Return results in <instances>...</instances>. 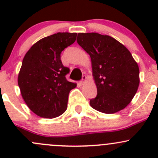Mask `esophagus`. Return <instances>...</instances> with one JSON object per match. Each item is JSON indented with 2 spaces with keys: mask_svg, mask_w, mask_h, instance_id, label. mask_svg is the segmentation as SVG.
I'll list each match as a JSON object with an SVG mask.
<instances>
[{
  "mask_svg": "<svg viewBox=\"0 0 158 158\" xmlns=\"http://www.w3.org/2000/svg\"><path fill=\"white\" fill-rule=\"evenodd\" d=\"M86 80H87V77L85 76H82V80L80 81V84L81 85H83L84 83H85V82H86Z\"/></svg>",
  "mask_w": 158,
  "mask_h": 158,
  "instance_id": "1",
  "label": "esophagus"
}]
</instances>
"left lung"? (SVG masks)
<instances>
[{
	"label": "left lung",
	"mask_w": 158,
	"mask_h": 158,
	"mask_svg": "<svg viewBox=\"0 0 158 158\" xmlns=\"http://www.w3.org/2000/svg\"><path fill=\"white\" fill-rule=\"evenodd\" d=\"M77 43L90 56L97 96L91 107L113 114L124 109L138 91L139 67L123 44L108 35L78 33Z\"/></svg>",
	"instance_id": "8db88e82"
}]
</instances>
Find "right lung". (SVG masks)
I'll list each match as a JSON object with an SVG mask.
<instances>
[{
    "label": "right lung",
    "mask_w": 158,
    "mask_h": 158,
    "mask_svg": "<svg viewBox=\"0 0 158 158\" xmlns=\"http://www.w3.org/2000/svg\"><path fill=\"white\" fill-rule=\"evenodd\" d=\"M76 33H57L33 44L23 57L18 74L20 93L28 108L40 117L53 118L67 109L70 91L76 83L66 80L69 69L60 53L76 41Z\"/></svg>",
    "instance_id": "1"
}]
</instances>
